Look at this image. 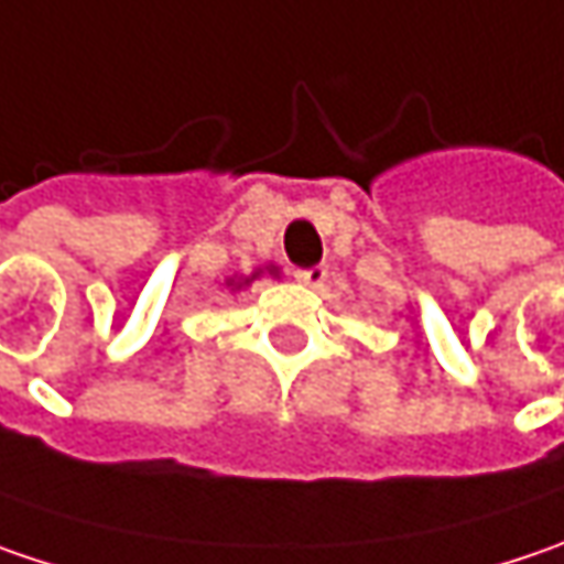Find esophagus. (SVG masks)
Here are the masks:
<instances>
[{"label":"esophagus","mask_w":564,"mask_h":564,"mask_svg":"<svg viewBox=\"0 0 564 564\" xmlns=\"http://www.w3.org/2000/svg\"><path fill=\"white\" fill-rule=\"evenodd\" d=\"M328 278V268L325 264H313V268H303V271H296V281L306 283V286H322Z\"/></svg>","instance_id":"1"}]
</instances>
